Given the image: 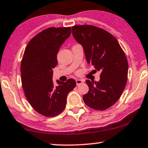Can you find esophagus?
<instances>
[{"instance_id": "34e87169", "label": "esophagus", "mask_w": 148, "mask_h": 148, "mask_svg": "<svg viewBox=\"0 0 148 148\" xmlns=\"http://www.w3.org/2000/svg\"><path fill=\"white\" fill-rule=\"evenodd\" d=\"M76 85L78 86V85L81 84H82L84 82V80H80V79H76Z\"/></svg>"}]
</instances>
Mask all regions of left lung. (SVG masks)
Wrapping results in <instances>:
<instances>
[{
	"mask_svg": "<svg viewBox=\"0 0 148 148\" xmlns=\"http://www.w3.org/2000/svg\"><path fill=\"white\" fill-rule=\"evenodd\" d=\"M72 29L74 38L82 46L87 62L101 71L98 82L86 81L89 91L84 95V102L94 110L109 108L126 85L128 63L124 52L115 37L102 28L76 25Z\"/></svg>",
	"mask_w": 148,
	"mask_h": 148,
	"instance_id": "1",
	"label": "left lung"
}]
</instances>
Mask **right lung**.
<instances>
[{
    "mask_svg": "<svg viewBox=\"0 0 148 148\" xmlns=\"http://www.w3.org/2000/svg\"><path fill=\"white\" fill-rule=\"evenodd\" d=\"M71 28H48L36 34L26 46L21 62V80L26 98L41 115L54 117L64 110L68 93L76 86L74 79L52 81L57 54L70 36Z\"/></svg>",
    "mask_w": 148,
    "mask_h": 148,
    "instance_id": "add662e5",
    "label": "right lung"
}]
</instances>
